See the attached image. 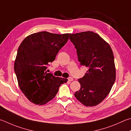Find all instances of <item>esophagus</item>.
<instances>
[{"instance_id":"34e87169","label":"esophagus","mask_w":131,"mask_h":131,"mask_svg":"<svg viewBox=\"0 0 131 131\" xmlns=\"http://www.w3.org/2000/svg\"><path fill=\"white\" fill-rule=\"evenodd\" d=\"M68 80L69 81H73V78L72 77H69L68 78Z\"/></svg>"}]
</instances>
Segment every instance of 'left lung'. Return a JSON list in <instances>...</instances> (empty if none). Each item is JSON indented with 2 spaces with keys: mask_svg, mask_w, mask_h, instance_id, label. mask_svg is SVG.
<instances>
[{
  "mask_svg": "<svg viewBox=\"0 0 131 131\" xmlns=\"http://www.w3.org/2000/svg\"><path fill=\"white\" fill-rule=\"evenodd\" d=\"M69 38L77 50L80 65L88 68L84 77L78 79L81 88L74 96L83 105L96 106L108 96L115 81L112 50L93 31L70 34Z\"/></svg>",
  "mask_w": 131,
  "mask_h": 131,
  "instance_id": "8db88e82",
  "label": "left lung"
}]
</instances>
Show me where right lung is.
Wrapping results in <instances>:
<instances>
[{"label": "right lung", "mask_w": 131, "mask_h": 131, "mask_svg": "<svg viewBox=\"0 0 131 131\" xmlns=\"http://www.w3.org/2000/svg\"><path fill=\"white\" fill-rule=\"evenodd\" d=\"M69 38V34L42 31L28 35L20 43L14 71L21 91L31 103H48L56 96L60 85L67 82L66 78L47 73L46 69Z\"/></svg>", "instance_id": "1"}]
</instances>
